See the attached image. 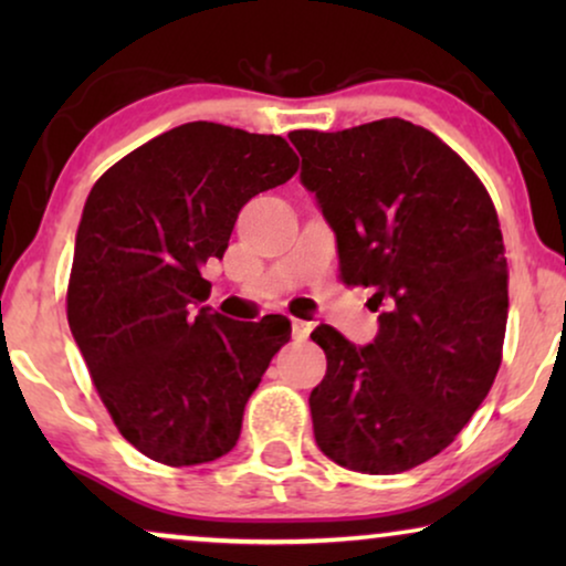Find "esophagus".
I'll return each instance as SVG.
<instances>
[{"label":"esophagus","mask_w":566,"mask_h":566,"mask_svg":"<svg viewBox=\"0 0 566 566\" xmlns=\"http://www.w3.org/2000/svg\"><path fill=\"white\" fill-rule=\"evenodd\" d=\"M312 329H314L312 322L293 319V337H296V339H306L308 335H312Z\"/></svg>","instance_id":"34e87169"}]
</instances>
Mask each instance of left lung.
Returning <instances> with one entry per match:
<instances>
[{
    "mask_svg": "<svg viewBox=\"0 0 566 566\" xmlns=\"http://www.w3.org/2000/svg\"><path fill=\"white\" fill-rule=\"evenodd\" d=\"M289 138L343 277L386 304L368 345L329 324L312 332L327 355L308 397L316 446L345 469L399 474L451 446L497 376L507 324L497 213L467 161L409 120Z\"/></svg>",
    "mask_w": 566,
    "mask_h": 566,
    "instance_id": "left-lung-1",
    "label": "left lung"
}]
</instances>
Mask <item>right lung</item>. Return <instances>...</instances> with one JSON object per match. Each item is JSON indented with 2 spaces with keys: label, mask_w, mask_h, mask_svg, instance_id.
<instances>
[{
  "label": "right lung",
  "mask_w": 566,
  "mask_h": 566,
  "mask_svg": "<svg viewBox=\"0 0 566 566\" xmlns=\"http://www.w3.org/2000/svg\"><path fill=\"white\" fill-rule=\"evenodd\" d=\"M281 136L196 120L138 146L90 190L66 316L99 399L136 451L167 467L227 455L291 337L285 316L237 322L203 301L247 200L291 180Z\"/></svg>",
  "instance_id": "add662e5"
}]
</instances>
